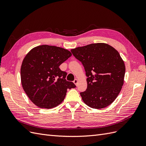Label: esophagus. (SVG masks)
Masks as SVG:
<instances>
[{
	"instance_id": "34e87169",
	"label": "esophagus",
	"mask_w": 146,
	"mask_h": 146,
	"mask_svg": "<svg viewBox=\"0 0 146 146\" xmlns=\"http://www.w3.org/2000/svg\"><path fill=\"white\" fill-rule=\"evenodd\" d=\"M78 79H75L74 80V81H73V82H74V84H75V85H76V86H77V84H78Z\"/></svg>"
}]
</instances>
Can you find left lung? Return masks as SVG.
<instances>
[{
	"label": "left lung",
	"mask_w": 146,
	"mask_h": 146,
	"mask_svg": "<svg viewBox=\"0 0 146 146\" xmlns=\"http://www.w3.org/2000/svg\"><path fill=\"white\" fill-rule=\"evenodd\" d=\"M71 52L82 64L87 77L86 90L80 93L84 103L96 109L110 105L124 84L125 67L118 51L107 44L96 43Z\"/></svg>",
	"instance_id": "obj_1"
}]
</instances>
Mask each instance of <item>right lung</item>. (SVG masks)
<instances>
[{
  "instance_id": "1",
  "label": "right lung",
  "mask_w": 146,
  "mask_h": 146,
  "mask_svg": "<svg viewBox=\"0 0 146 146\" xmlns=\"http://www.w3.org/2000/svg\"><path fill=\"white\" fill-rule=\"evenodd\" d=\"M71 56L66 49L47 45L36 46L26 55L21 68V82L35 105L53 108L64 101L68 88L76 87L65 79L67 73L59 67Z\"/></svg>"
}]
</instances>
